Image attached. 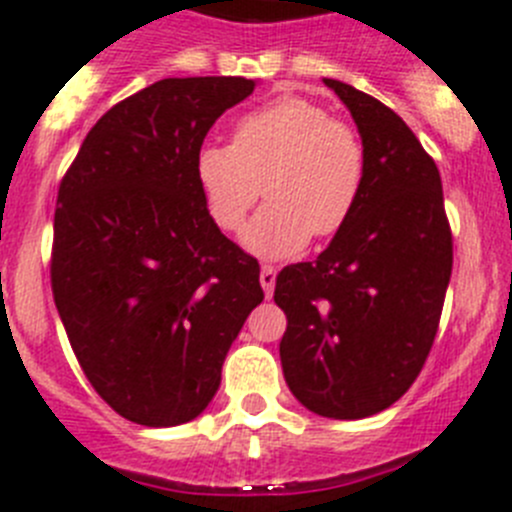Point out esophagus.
<instances>
[{
	"instance_id": "obj_1",
	"label": "esophagus",
	"mask_w": 512,
	"mask_h": 512,
	"mask_svg": "<svg viewBox=\"0 0 512 512\" xmlns=\"http://www.w3.org/2000/svg\"><path fill=\"white\" fill-rule=\"evenodd\" d=\"M260 286H262V291H265V296H273V288H275L273 265H262L260 268Z\"/></svg>"
}]
</instances>
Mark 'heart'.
Listing matches in <instances>:
<instances>
[{
    "label": "heart",
    "mask_w": 512,
    "mask_h": 512,
    "mask_svg": "<svg viewBox=\"0 0 512 512\" xmlns=\"http://www.w3.org/2000/svg\"><path fill=\"white\" fill-rule=\"evenodd\" d=\"M193 170L208 216L224 231L242 229L265 190L270 203L244 229V247L288 257L311 234L330 239L350 224L366 185V149L322 105L281 95L244 113L229 146L203 144Z\"/></svg>",
    "instance_id": "heart-1"
}]
</instances>
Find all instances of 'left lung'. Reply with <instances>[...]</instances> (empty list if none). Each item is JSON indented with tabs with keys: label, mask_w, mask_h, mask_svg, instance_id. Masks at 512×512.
<instances>
[{
	"label": "left lung",
	"mask_w": 512,
	"mask_h": 512,
	"mask_svg": "<svg viewBox=\"0 0 512 512\" xmlns=\"http://www.w3.org/2000/svg\"><path fill=\"white\" fill-rule=\"evenodd\" d=\"M353 115L366 185L353 219L314 262L275 278L286 311L281 363L306 410L361 420L415 384L433 348L451 281L453 239L441 172L391 108L324 79Z\"/></svg>",
	"instance_id": "left-lung-1"
}]
</instances>
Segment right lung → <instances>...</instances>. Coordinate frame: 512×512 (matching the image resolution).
Here are the masks:
<instances>
[{
    "label": "right lung",
    "instance_id": "obj_1",
    "mask_svg": "<svg viewBox=\"0 0 512 512\" xmlns=\"http://www.w3.org/2000/svg\"><path fill=\"white\" fill-rule=\"evenodd\" d=\"M252 90L244 77L154 82L102 115L61 180L53 301L84 376L136 425L201 415L265 299L260 265L213 224L193 170Z\"/></svg>",
    "mask_w": 512,
    "mask_h": 512
}]
</instances>
